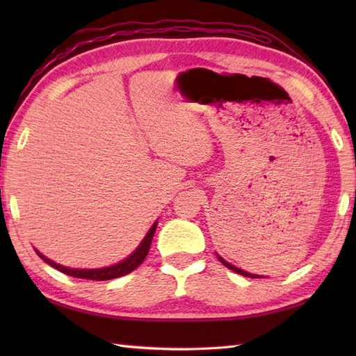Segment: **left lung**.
Wrapping results in <instances>:
<instances>
[{"mask_svg":"<svg viewBox=\"0 0 356 356\" xmlns=\"http://www.w3.org/2000/svg\"><path fill=\"white\" fill-rule=\"evenodd\" d=\"M218 260H220L223 264H225V266L226 268H228V269H231V270H234V272H236V274H240V275H243V277H251V278H260L259 275H254V274H249V272H245L243 269H238V268H236V266H234V264H231V263H228V261H225L223 259H222V257H218Z\"/></svg>","mask_w":356,"mask_h":356,"instance_id":"obj_1","label":"left lung"}]
</instances>
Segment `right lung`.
<instances>
[{
    "instance_id": "obj_1",
    "label": "right lung",
    "mask_w": 356,
    "mask_h": 356,
    "mask_svg": "<svg viewBox=\"0 0 356 356\" xmlns=\"http://www.w3.org/2000/svg\"><path fill=\"white\" fill-rule=\"evenodd\" d=\"M156 228H157V222L153 226H151V229L148 231L145 238L142 240V243L138 248H136V251L131 255H128L125 260L115 264V266H108V268H102V269H70V268L61 266V264L49 260L47 257H44L41 252L36 251V254L40 255L45 263H49L51 268L61 270L67 275L76 277V278H84V280H96V282H104V280H111V278H118V277L130 274L131 270H134L136 268L140 266L143 260H145L148 251H149V245H151V240H153V237H154Z\"/></svg>"
}]
</instances>
